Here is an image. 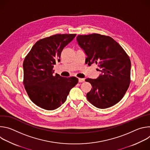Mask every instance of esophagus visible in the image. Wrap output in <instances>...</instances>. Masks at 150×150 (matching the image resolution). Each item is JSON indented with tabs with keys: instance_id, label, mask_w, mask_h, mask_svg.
<instances>
[{
	"instance_id": "esophagus-1",
	"label": "esophagus",
	"mask_w": 150,
	"mask_h": 150,
	"mask_svg": "<svg viewBox=\"0 0 150 150\" xmlns=\"http://www.w3.org/2000/svg\"><path fill=\"white\" fill-rule=\"evenodd\" d=\"M85 81V79L84 78H78V81L79 82H82Z\"/></svg>"
}]
</instances>
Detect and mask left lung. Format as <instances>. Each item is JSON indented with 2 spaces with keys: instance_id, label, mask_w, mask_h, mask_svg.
Wrapping results in <instances>:
<instances>
[{
  "instance_id": "obj_1",
  "label": "left lung",
  "mask_w": 150,
  "mask_h": 150,
  "mask_svg": "<svg viewBox=\"0 0 150 150\" xmlns=\"http://www.w3.org/2000/svg\"><path fill=\"white\" fill-rule=\"evenodd\" d=\"M76 40L87 55L85 63L91 66L96 63L101 73L97 79H85L92 85L87 94L88 100L99 109L114 105L122 100L129 86L131 63L129 56L109 36L96 33L79 35Z\"/></svg>"
}]
</instances>
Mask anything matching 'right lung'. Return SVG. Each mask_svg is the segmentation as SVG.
I'll use <instances>...</instances> for the list:
<instances>
[{
    "label": "right lung",
    "mask_w": 150,
    "mask_h": 150,
    "mask_svg": "<svg viewBox=\"0 0 150 150\" xmlns=\"http://www.w3.org/2000/svg\"><path fill=\"white\" fill-rule=\"evenodd\" d=\"M75 34H56L37 41L23 63L25 89L31 100L40 108L53 110L65 103L70 90L78 82L75 76H53V67L61 53Z\"/></svg>",
    "instance_id": "1"
}]
</instances>
